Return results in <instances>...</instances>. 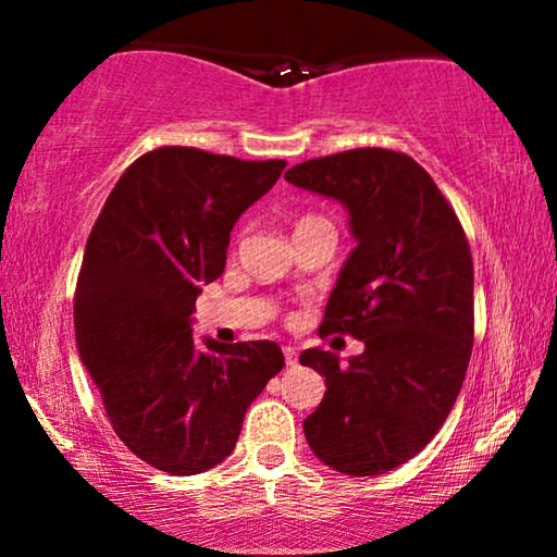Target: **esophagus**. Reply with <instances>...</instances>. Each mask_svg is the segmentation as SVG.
<instances>
[{
	"label": "esophagus",
	"instance_id": "obj_1",
	"mask_svg": "<svg viewBox=\"0 0 557 557\" xmlns=\"http://www.w3.org/2000/svg\"><path fill=\"white\" fill-rule=\"evenodd\" d=\"M283 354H285L287 367H296V363H298V350H296V348H290V345H285Z\"/></svg>",
	"mask_w": 557,
	"mask_h": 557
}]
</instances>
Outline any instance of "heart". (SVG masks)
I'll list each match as a JSON object with an SVG mask.
<instances>
[{
  "mask_svg": "<svg viewBox=\"0 0 557 557\" xmlns=\"http://www.w3.org/2000/svg\"><path fill=\"white\" fill-rule=\"evenodd\" d=\"M314 220H319V216H314V214H306V216H300V220L296 222V227H300V225H306V222H314Z\"/></svg>",
  "mask_w": 557,
  "mask_h": 557,
  "instance_id": "obj_1",
  "label": "heart"
}]
</instances>
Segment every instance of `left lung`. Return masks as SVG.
I'll return each mask as SVG.
<instances>
[{"label":"left lung","instance_id":"1","mask_svg":"<svg viewBox=\"0 0 557 557\" xmlns=\"http://www.w3.org/2000/svg\"><path fill=\"white\" fill-rule=\"evenodd\" d=\"M285 181L348 207L359 246L345 261L319 335H350L363 354H300L324 376L304 421L330 469L374 476L411 461L461 393L474 348V261L463 225L430 172L403 151L350 149L309 159Z\"/></svg>","mask_w":557,"mask_h":557}]
</instances>
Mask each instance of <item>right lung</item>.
Listing matches in <instances>:
<instances>
[{
	"label": "right lung",
	"instance_id": "add662e5",
	"mask_svg": "<svg viewBox=\"0 0 557 557\" xmlns=\"http://www.w3.org/2000/svg\"><path fill=\"white\" fill-rule=\"evenodd\" d=\"M283 170V159L159 146L120 175L88 235L73 304L81 361L112 430L159 471L225 461L285 367L277 343L196 348L190 335L201 285L225 272L230 230Z\"/></svg>",
	"mask_w": 557,
	"mask_h": 557
}]
</instances>
